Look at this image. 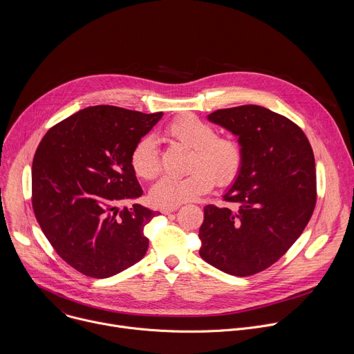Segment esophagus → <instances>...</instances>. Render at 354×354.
Here are the masks:
<instances>
[{
  "instance_id": "34e87169",
  "label": "esophagus",
  "mask_w": 354,
  "mask_h": 354,
  "mask_svg": "<svg viewBox=\"0 0 354 354\" xmlns=\"http://www.w3.org/2000/svg\"><path fill=\"white\" fill-rule=\"evenodd\" d=\"M178 209H179V206H164V207H161V213L162 214H171V213L176 212Z\"/></svg>"
}]
</instances>
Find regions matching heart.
<instances>
[{"label":"heart","instance_id":"obj_1","mask_svg":"<svg viewBox=\"0 0 354 354\" xmlns=\"http://www.w3.org/2000/svg\"><path fill=\"white\" fill-rule=\"evenodd\" d=\"M164 136L172 142L192 148L189 169L183 178L164 176L149 192L158 206H179L207 193L214 179L220 185L232 182L242 167V145L234 136H217L214 126L196 115L175 118L164 129ZM130 164L141 179H154L161 171V158L156 140L151 136L140 138L131 149Z\"/></svg>","mask_w":354,"mask_h":354}]
</instances>
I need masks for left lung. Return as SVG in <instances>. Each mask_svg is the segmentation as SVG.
Wrapping results in <instances>:
<instances>
[{"mask_svg":"<svg viewBox=\"0 0 354 354\" xmlns=\"http://www.w3.org/2000/svg\"><path fill=\"white\" fill-rule=\"evenodd\" d=\"M207 119L238 137L243 161L224 194L209 205L198 230L200 257L245 277L277 262L307 227L317 203L311 144L295 123L263 106L218 109Z\"/></svg>","mask_w":354,"mask_h":354,"instance_id":"obj_1","label":"left lung"}]
</instances>
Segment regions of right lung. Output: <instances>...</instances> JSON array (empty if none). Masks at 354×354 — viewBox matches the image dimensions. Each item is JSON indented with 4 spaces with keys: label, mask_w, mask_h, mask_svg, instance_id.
<instances>
[{
    "label": "right lung",
    "mask_w": 354,
    "mask_h": 354,
    "mask_svg": "<svg viewBox=\"0 0 354 354\" xmlns=\"http://www.w3.org/2000/svg\"><path fill=\"white\" fill-rule=\"evenodd\" d=\"M161 118L89 106L41 138L32 165L33 212L59 257L80 273L106 279L144 258V227L160 213L119 205L142 194L130 154Z\"/></svg>",
    "instance_id": "obj_1"
}]
</instances>
